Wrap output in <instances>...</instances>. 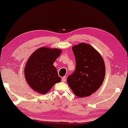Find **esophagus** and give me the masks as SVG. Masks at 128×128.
<instances>
[{
    "instance_id": "esophagus-1",
    "label": "esophagus",
    "mask_w": 128,
    "mask_h": 128,
    "mask_svg": "<svg viewBox=\"0 0 128 128\" xmlns=\"http://www.w3.org/2000/svg\"><path fill=\"white\" fill-rule=\"evenodd\" d=\"M66 80V76H64V77H62V82H65Z\"/></svg>"
}]
</instances>
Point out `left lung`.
<instances>
[{"label": "left lung", "mask_w": 128, "mask_h": 128, "mask_svg": "<svg viewBox=\"0 0 128 128\" xmlns=\"http://www.w3.org/2000/svg\"><path fill=\"white\" fill-rule=\"evenodd\" d=\"M76 60L74 72L67 82L73 92L79 98L87 97L97 91L106 75L105 63L99 52L86 43L72 47Z\"/></svg>", "instance_id": "obj_1"}]
</instances>
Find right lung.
Returning <instances> with one entry per match:
<instances>
[{"instance_id":"1","label":"right lung","mask_w":128,"mask_h":128,"mask_svg":"<svg viewBox=\"0 0 128 128\" xmlns=\"http://www.w3.org/2000/svg\"><path fill=\"white\" fill-rule=\"evenodd\" d=\"M62 53L56 48L42 47L29 56L24 68L26 81L30 87L41 94H46L61 81L54 62Z\"/></svg>"}]
</instances>
